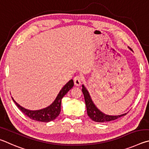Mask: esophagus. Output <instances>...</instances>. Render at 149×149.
<instances>
[{"instance_id":"1","label":"esophagus","mask_w":149,"mask_h":149,"mask_svg":"<svg viewBox=\"0 0 149 149\" xmlns=\"http://www.w3.org/2000/svg\"><path fill=\"white\" fill-rule=\"evenodd\" d=\"M82 82V79L80 76H76L74 78V85L77 86H80L81 85Z\"/></svg>"}]
</instances>
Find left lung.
Wrapping results in <instances>:
<instances>
[{"instance_id":"left-lung-1","label":"left lung","mask_w":149,"mask_h":149,"mask_svg":"<svg viewBox=\"0 0 149 149\" xmlns=\"http://www.w3.org/2000/svg\"><path fill=\"white\" fill-rule=\"evenodd\" d=\"M130 49L132 51V49L130 48ZM82 91L83 94H84V100H85V103L87 109V113L88 116L92 120L97 122H110L112 120H114L117 118L125 116L127 113H124L120 114V115H109V114H106L101 112L100 109H99L93 103V101L91 98V96L90 95L89 92H88L86 88L84 86V84H82Z\"/></svg>"}]
</instances>
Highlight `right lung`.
Returning <instances> with one entry per match:
<instances>
[{
	"label": "right lung",
	"mask_w": 149,
	"mask_h": 149,
	"mask_svg": "<svg viewBox=\"0 0 149 149\" xmlns=\"http://www.w3.org/2000/svg\"><path fill=\"white\" fill-rule=\"evenodd\" d=\"M74 86V82L72 79L69 80L63 87L60 90L58 95L54 101L50 105H49L44 109H39V110H29V109L23 107L19 104L14 101V99L12 97V100L16 104V105L20 111H22L25 115L29 117L31 119L34 120L42 122H49L54 120L57 116H59L61 112V100L64 97V95L71 89Z\"/></svg>",
	"instance_id": "add662e5"
}]
</instances>
